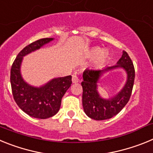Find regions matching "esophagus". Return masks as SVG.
<instances>
[{"instance_id": "34e87169", "label": "esophagus", "mask_w": 153, "mask_h": 153, "mask_svg": "<svg viewBox=\"0 0 153 153\" xmlns=\"http://www.w3.org/2000/svg\"><path fill=\"white\" fill-rule=\"evenodd\" d=\"M72 82L74 83H76L79 82V78H78L76 74H74V75L72 76Z\"/></svg>"}]
</instances>
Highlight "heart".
I'll use <instances>...</instances> for the list:
<instances>
[{
	"instance_id": "b5f03b06",
	"label": "heart",
	"mask_w": 153,
	"mask_h": 153,
	"mask_svg": "<svg viewBox=\"0 0 153 153\" xmlns=\"http://www.w3.org/2000/svg\"><path fill=\"white\" fill-rule=\"evenodd\" d=\"M90 57H95L93 60V63L95 66H101L108 60L109 56V53L107 50L100 51V48L94 47L89 53Z\"/></svg>"
}]
</instances>
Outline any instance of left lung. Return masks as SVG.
<instances>
[{
    "label": "left lung",
    "mask_w": 153,
    "mask_h": 153,
    "mask_svg": "<svg viewBox=\"0 0 153 153\" xmlns=\"http://www.w3.org/2000/svg\"><path fill=\"white\" fill-rule=\"evenodd\" d=\"M123 68L127 74V80L121 91L110 99H102L97 91V83L101 76L109 70ZM83 107L90 118L95 120L110 119L118 114L129 102L134 84L135 69L132 60L126 51L117 65L100 70L86 69L83 74Z\"/></svg>",
    "instance_id": "1"
}]
</instances>
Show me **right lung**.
<instances>
[{"label": "right lung", "mask_w": 153, "mask_h": 153, "mask_svg": "<svg viewBox=\"0 0 153 153\" xmlns=\"http://www.w3.org/2000/svg\"><path fill=\"white\" fill-rule=\"evenodd\" d=\"M53 38H43L26 46L19 53L10 69V84L13 97L17 106L24 113L36 119H47L57 113L62 97L72 84V76L53 79L40 87L27 83L21 74L23 56L40 49Z\"/></svg>", "instance_id": "right-lung-1"}]
</instances>
